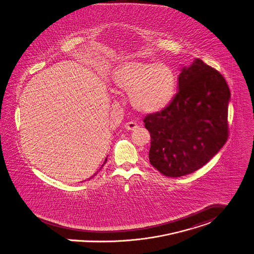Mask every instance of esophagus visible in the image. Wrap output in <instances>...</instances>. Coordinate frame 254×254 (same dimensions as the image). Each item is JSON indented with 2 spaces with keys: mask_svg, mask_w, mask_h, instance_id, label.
I'll return each instance as SVG.
<instances>
[{
  "mask_svg": "<svg viewBox=\"0 0 254 254\" xmlns=\"http://www.w3.org/2000/svg\"><path fill=\"white\" fill-rule=\"evenodd\" d=\"M138 127V124H137L136 122H133V121L127 122V123L125 124V129H127V130H129V131H133V130L137 129Z\"/></svg>",
  "mask_w": 254,
  "mask_h": 254,
  "instance_id": "1",
  "label": "esophagus"
}]
</instances>
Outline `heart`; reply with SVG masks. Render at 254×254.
Segmentation results:
<instances>
[{"mask_svg": "<svg viewBox=\"0 0 254 254\" xmlns=\"http://www.w3.org/2000/svg\"><path fill=\"white\" fill-rule=\"evenodd\" d=\"M113 81L121 91L130 94L133 106L144 114L165 109L176 89L173 70L155 62H125L114 71Z\"/></svg>", "mask_w": 254, "mask_h": 254, "instance_id": "b5f03b06", "label": "heart"}]
</instances>
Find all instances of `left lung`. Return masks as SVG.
I'll return each instance as SVG.
<instances>
[{
  "label": "left lung",
  "mask_w": 254,
  "mask_h": 254,
  "mask_svg": "<svg viewBox=\"0 0 254 254\" xmlns=\"http://www.w3.org/2000/svg\"><path fill=\"white\" fill-rule=\"evenodd\" d=\"M229 100V87L218 70L200 59L184 67L173 101L143 119L150 134V164L171 178L206 165L228 138Z\"/></svg>",
  "instance_id": "1"
}]
</instances>
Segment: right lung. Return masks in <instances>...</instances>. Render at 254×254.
<instances>
[{
  "instance_id": "right-lung-1",
  "label": "right lung",
  "mask_w": 254,
  "mask_h": 254,
  "mask_svg": "<svg viewBox=\"0 0 254 254\" xmlns=\"http://www.w3.org/2000/svg\"><path fill=\"white\" fill-rule=\"evenodd\" d=\"M107 160H108V158H106V160H105V162H104V164H106V162H107ZM104 164H103V165H102V167H103V166H104ZM102 167H101V168H100V170H101V169H102ZM97 174H98V172H97V173H96V174H95V175H97ZM95 175H94V176H95ZM94 176H93V177H94ZM92 177V178H93ZM90 179H91V178H90Z\"/></svg>"
}]
</instances>
